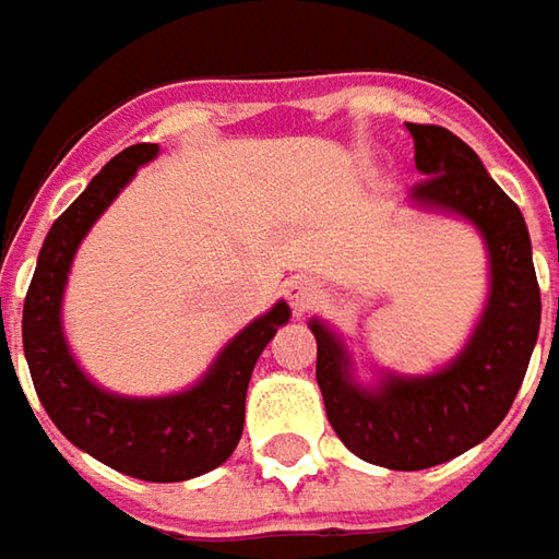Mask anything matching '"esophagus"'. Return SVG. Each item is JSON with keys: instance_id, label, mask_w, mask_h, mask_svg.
Masks as SVG:
<instances>
[{"instance_id": "34e87169", "label": "esophagus", "mask_w": 559, "mask_h": 559, "mask_svg": "<svg viewBox=\"0 0 559 559\" xmlns=\"http://www.w3.org/2000/svg\"><path fill=\"white\" fill-rule=\"evenodd\" d=\"M320 295H323V289L317 286V280H311V276H295V280H289V286H286V298H289L295 313L311 311L313 305L320 301Z\"/></svg>"}]
</instances>
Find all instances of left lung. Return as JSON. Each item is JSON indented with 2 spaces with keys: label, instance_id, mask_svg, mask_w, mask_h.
Wrapping results in <instances>:
<instances>
[{
  "label": "left lung",
  "instance_id": "left-lung-1",
  "mask_svg": "<svg viewBox=\"0 0 559 559\" xmlns=\"http://www.w3.org/2000/svg\"><path fill=\"white\" fill-rule=\"evenodd\" d=\"M414 162L426 174L414 199L457 211L483 229L491 295L463 355L436 376H389L379 392L357 389L348 357L326 326L317 335V385L342 444L389 469H426L488 439L523 385L542 323V292L520 207L488 177L476 152L436 123H407Z\"/></svg>",
  "mask_w": 559,
  "mask_h": 559
}]
</instances>
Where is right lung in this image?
Returning a JSON list of instances; mask_svg holds the SVG:
<instances>
[{
	"instance_id": "right-lung-1",
	"label": "right lung",
	"mask_w": 559,
	"mask_h": 559,
	"mask_svg": "<svg viewBox=\"0 0 559 559\" xmlns=\"http://www.w3.org/2000/svg\"><path fill=\"white\" fill-rule=\"evenodd\" d=\"M158 155L155 142L123 148L49 229L24 298V357L36 395L52 423L96 461L145 483H183L202 476L236 451L246 423V392L254 360L289 320L280 301L236 335L195 389L183 395L118 397L80 373L61 335V292L86 229L111 204L136 167Z\"/></svg>"
}]
</instances>
